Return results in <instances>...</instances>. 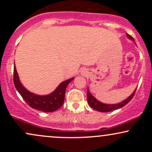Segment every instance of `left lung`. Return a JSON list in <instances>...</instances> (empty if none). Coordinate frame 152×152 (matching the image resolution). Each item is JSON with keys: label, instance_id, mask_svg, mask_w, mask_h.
I'll return each instance as SVG.
<instances>
[{"label": "left lung", "instance_id": "left-lung-1", "mask_svg": "<svg viewBox=\"0 0 152 152\" xmlns=\"http://www.w3.org/2000/svg\"><path fill=\"white\" fill-rule=\"evenodd\" d=\"M126 36H127V37H128L129 38H130L131 40L134 41L133 37H132V36H131L129 34H126ZM136 91L137 90L134 91L133 92V94H132V95L129 97V98H127L126 100H124V102L119 103V104H103V103H101L100 102H99L98 100H96V99L94 98L93 96L91 94L89 90L87 89V100H88V104H89V106L92 108V109L96 110V111H100V112H109V111L120 109V108L123 107V106H124L126 104H128V103L132 99V98L134 97Z\"/></svg>", "mask_w": 152, "mask_h": 152}]
</instances>
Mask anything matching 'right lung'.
Wrapping results in <instances>:
<instances>
[{
  "label": "right lung",
  "mask_w": 152,
  "mask_h": 152,
  "mask_svg": "<svg viewBox=\"0 0 152 152\" xmlns=\"http://www.w3.org/2000/svg\"><path fill=\"white\" fill-rule=\"evenodd\" d=\"M73 79L74 78H71L63 81L56 89L49 95L38 96L31 93L24 88L19 81L15 65L13 69V83L23 99L31 108L44 112H53L61 107L64 102L66 87Z\"/></svg>",
  "instance_id": "right-lung-1"
}]
</instances>
